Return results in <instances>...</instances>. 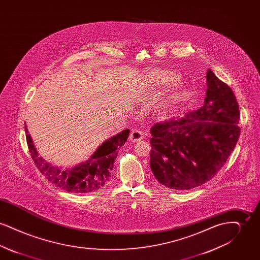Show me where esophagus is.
<instances>
[{
    "label": "esophagus",
    "mask_w": 260,
    "mask_h": 260,
    "mask_svg": "<svg viewBox=\"0 0 260 260\" xmlns=\"http://www.w3.org/2000/svg\"><path fill=\"white\" fill-rule=\"evenodd\" d=\"M129 141L131 142H137L143 139V133L139 129H133L129 135Z\"/></svg>",
    "instance_id": "1"
}]
</instances>
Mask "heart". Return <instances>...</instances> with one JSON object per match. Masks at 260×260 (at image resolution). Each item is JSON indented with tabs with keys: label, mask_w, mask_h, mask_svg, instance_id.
I'll use <instances>...</instances> for the list:
<instances>
[{
	"label": "heart",
	"mask_w": 260,
	"mask_h": 260,
	"mask_svg": "<svg viewBox=\"0 0 260 260\" xmlns=\"http://www.w3.org/2000/svg\"><path fill=\"white\" fill-rule=\"evenodd\" d=\"M179 79V74L168 69H150L145 75L144 86L149 94H154L160 89L173 86ZM188 96V87L184 83H179L174 87L165 102L166 108H172L174 105L184 101Z\"/></svg>",
	"instance_id": "b5f03b06"
}]
</instances>
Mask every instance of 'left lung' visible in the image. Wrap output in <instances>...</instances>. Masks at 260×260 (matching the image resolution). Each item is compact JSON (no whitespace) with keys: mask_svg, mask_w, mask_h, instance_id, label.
<instances>
[{"mask_svg":"<svg viewBox=\"0 0 260 260\" xmlns=\"http://www.w3.org/2000/svg\"><path fill=\"white\" fill-rule=\"evenodd\" d=\"M206 99L198 110L151 127L150 167L156 179L174 190L210 180L235 148L241 128L232 89L209 69Z\"/></svg>","mask_w":260,"mask_h":260,"instance_id":"1","label":"left lung"}]
</instances>
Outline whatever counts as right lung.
<instances>
[{"label":"right lung","instance_id":"add662e5","mask_svg":"<svg viewBox=\"0 0 260 260\" xmlns=\"http://www.w3.org/2000/svg\"><path fill=\"white\" fill-rule=\"evenodd\" d=\"M25 134L31 157L41 173L56 187L67 192L84 194L99 190L108 181L118 150L126 141L129 129H124L104 141L87 161L65 169L51 165L38 154L26 124Z\"/></svg>","mask_w":260,"mask_h":260}]
</instances>
